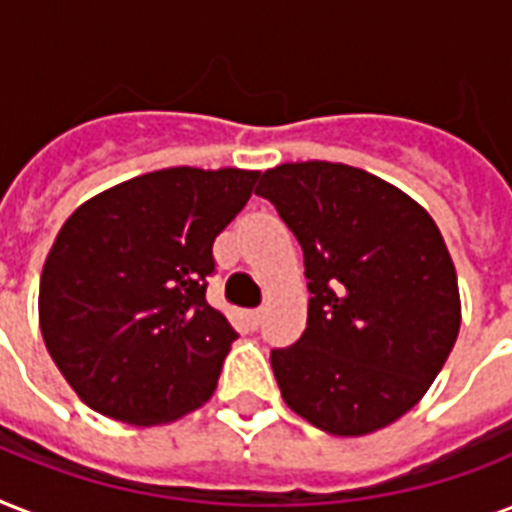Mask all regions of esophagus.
<instances>
[{"label": "esophagus", "mask_w": 512, "mask_h": 512, "mask_svg": "<svg viewBox=\"0 0 512 512\" xmlns=\"http://www.w3.org/2000/svg\"><path fill=\"white\" fill-rule=\"evenodd\" d=\"M247 319H249V327H252V329L260 327V324H263V308H255V311H249Z\"/></svg>", "instance_id": "obj_1"}]
</instances>
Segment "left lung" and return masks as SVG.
I'll list each match as a JSON object with an SVG mask.
<instances>
[{
  "mask_svg": "<svg viewBox=\"0 0 512 512\" xmlns=\"http://www.w3.org/2000/svg\"><path fill=\"white\" fill-rule=\"evenodd\" d=\"M257 196L300 241L308 324L271 350L292 412L366 436L412 409L460 332L457 273L433 217L396 185L332 162L279 164Z\"/></svg>",
  "mask_w": 512,
  "mask_h": 512,
  "instance_id": "8db88e82",
  "label": "left lung"
}]
</instances>
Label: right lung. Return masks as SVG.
<instances>
[{
	"label": "right lung",
	"mask_w": 512,
	"mask_h": 512,
	"mask_svg": "<svg viewBox=\"0 0 512 512\" xmlns=\"http://www.w3.org/2000/svg\"><path fill=\"white\" fill-rule=\"evenodd\" d=\"M260 172L170 167L92 196L44 260L39 327L95 412L162 425L215 393L236 332L207 303L212 244Z\"/></svg>",
	"instance_id": "add662e5"
}]
</instances>
